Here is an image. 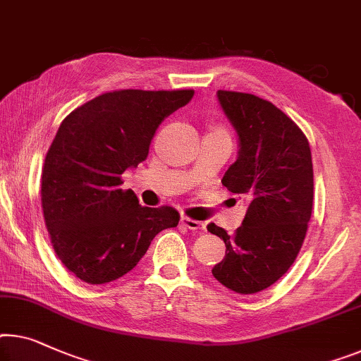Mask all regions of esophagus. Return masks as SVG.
Masks as SVG:
<instances>
[{
	"label": "esophagus",
	"instance_id": "obj_1",
	"mask_svg": "<svg viewBox=\"0 0 361 361\" xmlns=\"http://www.w3.org/2000/svg\"><path fill=\"white\" fill-rule=\"evenodd\" d=\"M181 224L185 225V227L190 228V230H195V232H197V230L206 228V224L201 222V220L190 219V217H186V215H183V217H181Z\"/></svg>",
	"mask_w": 361,
	"mask_h": 361
}]
</instances>
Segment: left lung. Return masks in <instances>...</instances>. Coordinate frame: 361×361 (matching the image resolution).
Here are the masks:
<instances>
[{"instance_id": "obj_1", "label": "left lung", "mask_w": 361, "mask_h": 361, "mask_svg": "<svg viewBox=\"0 0 361 361\" xmlns=\"http://www.w3.org/2000/svg\"><path fill=\"white\" fill-rule=\"evenodd\" d=\"M217 99L238 136V157L222 183L248 199V209L235 235L207 225L227 246L212 276L236 293H257L288 271L303 245L313 211L311 149L271 102L230 90H217Z\"/></svg>"}]
</instances>
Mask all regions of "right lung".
Masks as SVG:
<instances>
[{
	"label": "right lung",
	"instance_id": "add662e5",
	"mask_svg": "<svg viewBox=\"0 0 361 361\" xmlns=\"http://www.w3.org/2000/svg\"><path fill=\"white\" fill-rule=\"evenodd\" d=\"M195 90H115L64 118L42 171V207L53 250L69 272L99 285L131 271L173 207H142L121 175L144 162L157 128Z\"/></svg>",
	"mask_w": 361,
	"mask_h": 361
}]
</instances>
